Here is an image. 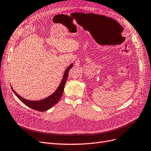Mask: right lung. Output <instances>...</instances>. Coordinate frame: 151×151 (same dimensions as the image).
<instances>
[{
  "label": "right lung",
  "mask_w": 151,
  "mask_h": 151,
  "mask_svg": "<svg viewBox=\"0 0 151 151\" xmlns=\"http://www.w3.org/2000/svg\"><path fill=\"white\" fill-rule=\"evenodd\" d=\"M72 67L73 64H71L69 66H68V68L66 69L62 80H61L59 86L57 89V90H56L52 95H50V96L46 98L45 99L40 100V101H30V100L25 99V98L19 96V94L13 90V88L12 87H11V88H12L13 92L15 93L17 97L22 103L26 104L27 106L38 111H47L53 107L56 103H57L60 99L61 97L62 96L65 83L67 80V78H68V72Z\"/></svg>",
  "instance_id": "1"
}]
</instances>
